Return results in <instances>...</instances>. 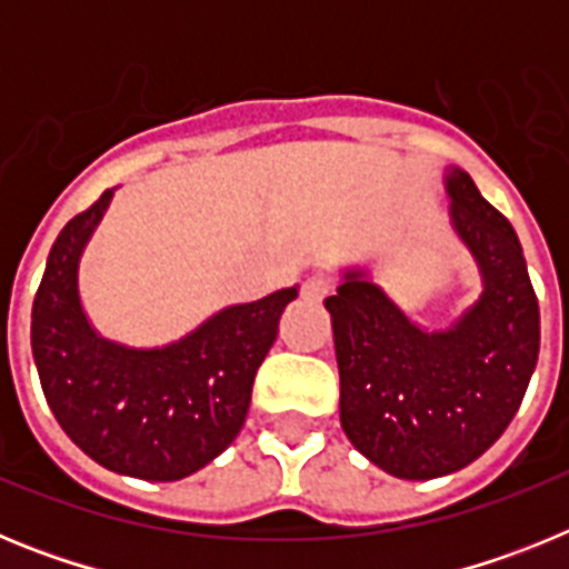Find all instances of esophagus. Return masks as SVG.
I'll use <instances>...</instances> for the list:
<instances>
[{
    "label": "esophagus",
    "instance_id": "obj_1",
    "mask_svg": "<svg viewBox=\"0 0 569 569\" xmlns=\"http://www.w3.org/2000/svg\"><path fill=\"white\" fill-rule=\"evenodd\" d=\"M330 290H333V281H330L328 276H310V279L301 284V299L321 301Z\"/></svg>",
    "mask_w": 569,
    "mask_h": 569
}]
</instances>
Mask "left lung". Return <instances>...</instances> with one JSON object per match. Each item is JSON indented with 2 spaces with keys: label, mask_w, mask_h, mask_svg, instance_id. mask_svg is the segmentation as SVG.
Returning <instances> with one entry per match:
<instances>
[{
  "label": "left lung",
  "mask_w": 569,
  "mask_h": 569,
  "mask_svg": "<svg viewBox=\"0 0 569 569\" xmlns=\"http://www.w3.org/2000/svg\"><path fill=\"white\" fill-rule=\"evenodd\" d=\"M445 190L481 276L479 299L450 328L416 325L367 268L341 270L325 299L341 430L376 467L410 481L461 470L496 445L539 361V299L519 236L461 168H447Z\"/></svg>",
  "instance_id": "left-lung-1"
}]
</instances>
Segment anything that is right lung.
<instances>
[{
	"mask_svg": "<svg viewBox=\"0 0 569 569\" xmlns=\"http://www.w3.org/2000/svg\"><path fill=\"white\" fill-rule=\"evenodd\" d=\"M113 199L73 216L48 253L30 313V347L50 413L97 465L179 481L224 453L248 419L259 365L299 284L230 305L162 347H128L90 325L79 261Z\"/></svg>",
	"mask_w": 569,
	"mask_h": 569,
	"instance_id": "add662e5",
	"label": "right lung"
}]
</instances>
